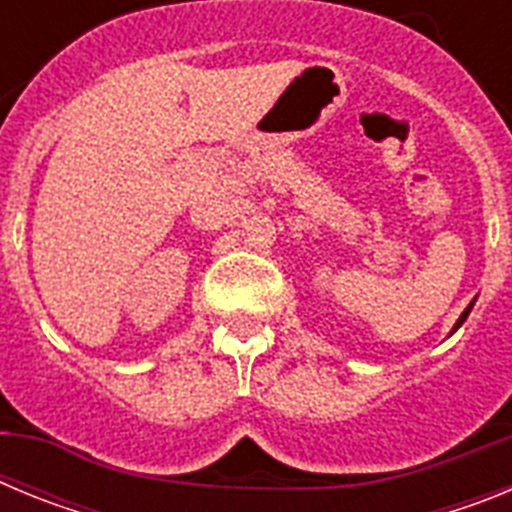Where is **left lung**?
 Returning <instances> with one entry per match:
<instances>
[{
    "mask_svg": "<svg viewBox=\"0 0 512 512\" xmlns=\"http://www.w3.org/2000/svg\"><path fill=\"white\" fill-rule=\"evenodd\" d=\"M469 312H472V305H469V307H467V310L461 312V318H459V320H456L454 330H456V328H461V323H464V320H467V315H469ZM454 330H451V333H454Z\"/></svg>",
    "mask_w": 512,
    "mask_h": 512,
    "instance_id": "1",
    "label": "left lung"
}]
</instances>
